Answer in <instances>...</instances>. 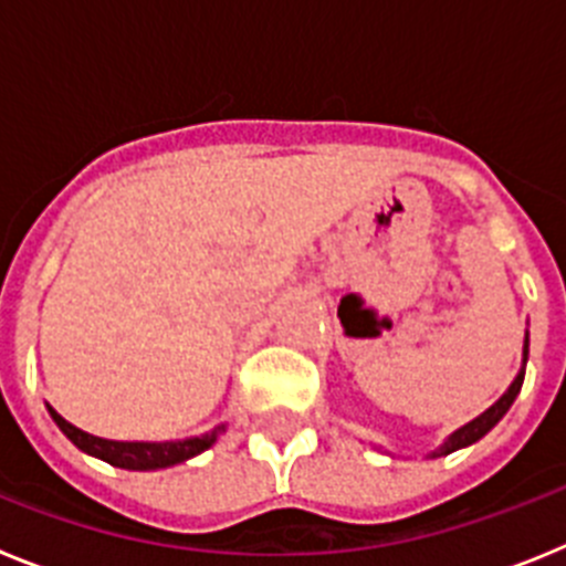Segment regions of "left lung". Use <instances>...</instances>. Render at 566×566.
I'll use <instances>...</instances> for the list:
<instances>
[{"label": "left lung", "mask_w": 566, "mask_h": 566, "mask_svg": "<svg viewBox=\"0 0 566 566\" xmlns=\"http://www.w3.org/2000/svg\"><path fill=\"white\" fill-rule=\"evenodd\" d=\"M527 354H530V334L524 332V348H522V368H518L516 379L510 382L507 391L502 394V397L496 399V402L490 405L488 411L479 413L476 419H470L468 424H462V428H457L453 433H448V437L442 439V444H439L437 451L428 453V459H439V457H448V453L453 451H462V448H468V444L479 442V439L484 437V433L493 428V424H499V419L504 417V413L510 411V405H513V399L518 397V391H522V382H524V368H527Z\"/></svg>", "instance_id": "obj_1"}]
</instances>
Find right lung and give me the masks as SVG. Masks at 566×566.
Returning <instances> with one entry per match:
<instances>
[{
  "label": "right lung",
  "instance_id": "1",
  "mask_svg": "<svg viewBox=\"0 0 566 566\" xmlns=\"http://www.w3.org/2000/svg\"><path fill=\"white\" fill-rule=\"evenodd\" d=\"M50 417L59 424V431L76 444L78 451L87 457H96L102 462L113 464L122 470H164L172 464H181L187 459L198 457V453L209 451L218 437L227 431V422L214 424L212 431L201 433V437H187V439H169V442H115V439L93 437V433L82 431L76 424H70L62 413H56L48 405Z\"/></svg>",
  "mask_w": 566,
  "mask_h": 566
}]
</instances>
